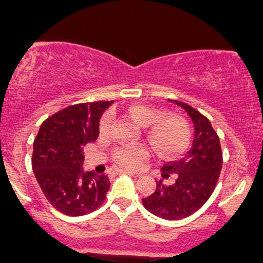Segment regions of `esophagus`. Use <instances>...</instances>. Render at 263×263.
Masks as SVG:
<instances>
[{
  "instance_id": "esophagus-1",
  "label": "esophagus",
  "mask_w": 263,
  "mask_h": 263,
  "mask_svg": "<svg viewBox=\"0 0 263 263\" xmlns=\"http://www.w3.org/2000/svg\"><path fill=\"white\" fill-rule=\"evenodd\" d=\"M119 174H125V175H130V176H139V174L133 173V171H128V170H118Z\"/></svg>"
}]
</instances>
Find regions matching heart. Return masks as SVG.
Returning a JSON list of instances; mask_svg holds the SVG:
<instances>
[{
	"instance_id": "heart-1",
	"label": "heart",
	"mask_w": 263,
	"mask_h": 263,
	"mask_svg": "<svg viewBox=\"0 0 263 263\" xmlns=\"http://www.w3.org/2000/svg\"><path fill=\"white\" fill-rule=\"evenodd\" d=\"M129 115L142 125H151V140L158 152L165 157H174L183 152L189 143L191 132L185 121L178 116H163L161 111L155 110L144 103H135L129 107ZM112 116L107 114L101 120V130H110ZM149 157V148L144 144L124 145L115 152V160L123 167L135 170Z\"/></svg>"
}]
</instances>
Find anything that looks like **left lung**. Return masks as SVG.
Instances as JSON below:
<instances>
[{"label":"left lung","instance_id":"left-lung-1","mask_svg":"<svg viewBox=\"0 0 263 263\" xmlns=\"http://www.w3.org/2000/svg\"><path fill=\"white\" fill-rule=\"evenodd\" d=\"M174 102L193 121V144L180 161L167 162L161 168L163 178L175 175V183L165 185L162 180L157 181L155 193L142 199L148 211L165 220H180L198 211L214 193L222 167L220 138L209 119L188 103Z\"/></svg>","mask_w":263,"mask_h":263}]
</instances>
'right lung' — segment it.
Instances as JSON below:
<instances>
[{"label":"right lung","mask_w":263,"mask_h":263,"mask_svg":"<svg viewBox=\"0 0 263 263\" xmlns=\"http://www.w3.org/2000/svg\"><path fill=\"white\" fill-rule=\"evenodd\" d=\"M114 101L67 106L47 118L33 144L32 166L47 201L61 214L83 216L106 199V174L83 173L84 145L100 134V119Z\"/></svg>","instance_id":"1"}]
</instances>
